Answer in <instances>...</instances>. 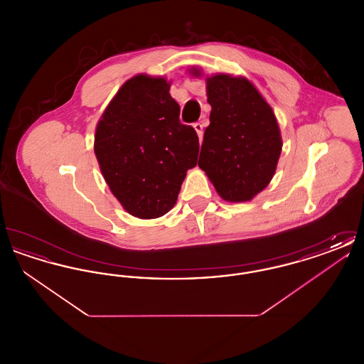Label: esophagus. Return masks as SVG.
Instances as JSON below:
<instances>
[{
  "instance_id": "1",
  "label": "esophagus",
  "mask_w": 364,
  "mask_h": 364,
  "mask_svg": "<svg viewBox=\"0 0 364 364\" xmlns=\"http://www.w3.org/2000/svg\"><path fill=\"white\" fill-rule=\"evenodd\" d=\"M193 128H195V131H196V134L199 136V140L202 141V139H203V124L202 122H195Z\"/></svg>"
}]
</instances>
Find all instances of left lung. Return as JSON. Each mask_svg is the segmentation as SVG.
Returning a JSON list of instances; mask_svg holds the SVG:
<instances>
[{
	"instance_id": "obj_1",
	"label": "left lung",
	"mask_w": 364,
	"mask_h": 364,
	"mask_svg": "<svg viewBox=\"0 0 364 364\" xmlns=\"http://www.w3.org/2000/svg\"><path fill=\"white\" fill-rule=\"evenodd\" d=\"M192 76H202L198 68ZM210 125L199 168L218 195L232 203L250 202L272 181L282 139L276 114L247 77L215 73L206 77Z\"/></svg>"
}]
</instances>
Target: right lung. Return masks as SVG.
Returning <instances> with one entry per match:
<instances>
[{"mask_svg":"<svg viewBox=\"0 0 364 364\" xmlns=\"http://www.w3.org/2000/svg\"><path fill=\"white\" fill-rule=\"evenodd\" d=\"M171 82L144 73L128 79L97 124L94 153L112 193L134 217L151 220L173 208L196 166L199 139L180 122Z\"/></svg>","mask_w":364,"mask_h":364,"instance_id":"add662e5","label":"right lung"}]
</instances>
